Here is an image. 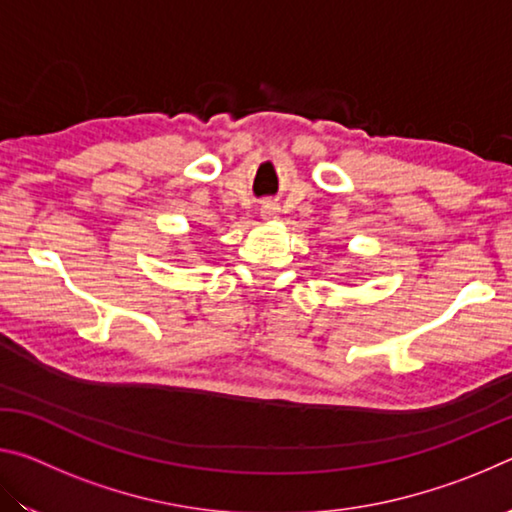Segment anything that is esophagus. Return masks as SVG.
<instances>
[{
  "label": "esophagus",
  "instance_id": "1",
  "mask_svg": "<svg viewBox=\"0 0 512 512\" xmlns=\"http://www.w3.org/2000/svg\"><path fill=\"white\" fill-rule=\"evenodd\" d=\"M273 210H275V207H268V205H266V207H264V210H262V212H264V214H271V212H273Z\"/></svg>",
  "mask_w": 512,
  "mask_h": 512
}]
</instances>
